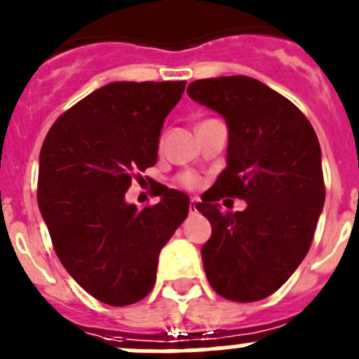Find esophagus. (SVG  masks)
<instances>
[{"instance_id":"1","label":"esophagus","mask_w":359,"mask_h":359,"mask_svg":"<svg viewBox=\"0 0 359 359\" xmlns=\"http://www.w3.org/2000/svg\"><path fill=\"white\" fill-rule=\"evenodd\" d=\"M189 212H191V214L198 212V200H191V203H189Z\"/></svg>"}]
</instances>
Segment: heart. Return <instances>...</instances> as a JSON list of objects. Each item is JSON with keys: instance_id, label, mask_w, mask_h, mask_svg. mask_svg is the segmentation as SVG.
I'll return each instance as SVG.
<instances>
[{"instance_id": "1", "label": "heart", "mask_w": 359, "mask_h": 359, "mask_svg": "<svg viewBox=\"0 0 359 359\" xmlns=\"http://www.w3.org/2000/svg\"><path fill=\"white\" fill-rule=\"evenodd\" d=\"M179 184L182 187H186V189H196L200 186V179L196 175H193V173H184L179 179Z\"/></svg>"}]
</instances>
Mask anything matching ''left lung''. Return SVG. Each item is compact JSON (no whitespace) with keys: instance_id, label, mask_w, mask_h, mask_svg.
Wrapping results in <instances>:
<instances>
[{"instance_id":"8db88e82","label":"left lung","mask_w":359,"mask_h":359,"mask_svg":"<svg viewBox=\"0 0 359 359\" xmlns=\"http://www.w3.org/2000/svg\"><path fill=\"white\" fill-rule=\"evenodd\" d=\"M187 95L229 127L226 168L198 203L212 226L202 246L207 280L225 299L260 301L310 250L326 198L319 140L306 116L259 79H198ZM223 196L244 199L247 209L223 213Z\"/></svg>"}]
</instances>
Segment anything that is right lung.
Returning <instances> with one entry per match:
<instances>
[{
  "label": "right lung",
  "mask_w": 359,
  "mask_h": 359,
  "mask_svg": "<svg viewBox=\"0 0 359 359\" xmlns=\"http://www.w3.org/2000/svg\"><path fill=\"white\" fill-rule=\"evenodd\" d=\"M186 81H115L63 113L43 140L39 209L60 262L111 306L143 299L157 259L189 212V196L159 187V203L126 202L136 172L157 161L164 118Z\"/></svg>",
  "instance_id": "1"
}]
</instances>
